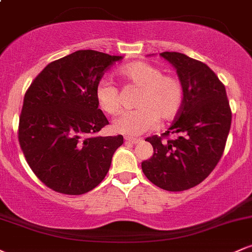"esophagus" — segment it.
Returning a JSON list of instances; mask_svg holds the SVG:
<instances>
[{"instance_id":"esophagus-1","label":"esophagus","mask_w":252,"mask_h":252,"mask_svg":"<svg viewBox=\"0 0 252 252\" xmlns=\"http://www.w3.org/2000/svg\"><path fill=\"white\" fill-rule=\"evenodd\" d=\"M124 140L126 141V142L129 143H132V144H136L140 142V138H136V137H130V136H126V137H124Z\"/></svg>"}]
</instances>
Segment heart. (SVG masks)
<instances>
[{
    "label": "heart",
    "instance_id": "b5f03b06",
    "mask_svg": "<svg viewBox=\"0 0 252 252\" xmlns=\"http://www.w3.org/2000/svg\"><path fill=\"white\" fill-rule=\"evenodd\" d=\"M121 76L140 94L134 111L124 112L114 122V130L120 134L137 136L153 129L161 121H170L180 112L184 104V86L178 77L163 74L158 66L147 62H134L118 70ZM98 106L109 115H117L122 109L120 91L108 80L96 88Z\"/></svg>",
    "mask_w": 252,
    "mask_h": 252
}]
</instances>
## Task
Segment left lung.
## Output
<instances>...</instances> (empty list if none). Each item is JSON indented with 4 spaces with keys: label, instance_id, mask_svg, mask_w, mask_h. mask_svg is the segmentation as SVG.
<instances>
[{
    "label": "left lung",
    "instance_id": "1",
    "mask_svg": "<svg viewBox=\"0 0 252 252\" xmlns=\"http://www.w3.org/2000/svg\"><path fill=\"white\" fill-rule=\"evenodd\" d=\"M160 56L175 67L184 86V104L161 137H147L154 154L142 162L149 181L160 189L180 192L211 174L220 160L230 132L231 114L226 90L206 63L178 52ZM176 133L175 140H163Z\"/></svg>",
    "mask_w": 252,
    "mask_h": 252
}]
</instances>
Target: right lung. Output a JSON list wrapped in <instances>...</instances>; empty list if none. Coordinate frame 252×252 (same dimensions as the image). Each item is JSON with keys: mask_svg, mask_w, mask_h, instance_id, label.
Instances as JSON below:
<instances>
[{"mask_svg": "<svg viewBox=\"0 0 252 252\" xmlns=\"http://www.w3.org/2000/svg\"><path fill=\"white\" fill-rule=\"evenodd\" d=\"M121 56L82 50L48 63L25 94L19 142L39 180L63 194L98 186L123 136H96L109 121L96 100L104 72Z\"/></svg>", "mask_w": 252, "mask_h": 252, "instance_id": "add662e5", "label": "right lung"}]
</instances>
